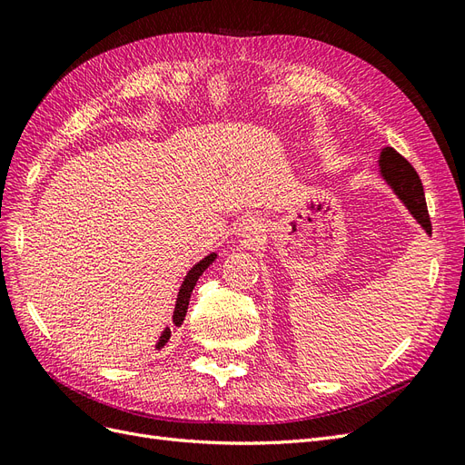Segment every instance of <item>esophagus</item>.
<instances>
[{"label": "esophagus", "mask_w": 465, "mask_h": 465, "mask_svg": "<svg viewBox=\"0 0 465 465\" xmlns=\"http://www.w3.org/2000/svg\"><path fill=\"white\" fill-rule=\"evenodd\" d=\"M241 232L244 238H254L260 232V224L256 219H244L241 224Z\"/></svg>", "instance_id": "34e87169"}]
</instances>
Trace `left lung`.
Segmentation results:
<instances>
[{
    "mask_svg": "<svg viewBox=\"0 0 465 465\" xmlns=\"http://www.w3.org/2000/svg\"><path fill=\"white\" fill-rule=\"evenodd\" d=\"M380 173H382L393 192L400 195V200L407 205V209L411 211V215L417 219L420 227L429 234H432V224L425 202V190L411 163L403 159L396 149L386 147L382 154H380Z\"/></svg>",
    "mask_w": 465,
    "mask_h": 465,
    "instance_id": "obj_1",
    "label": "left lung"
}]
</instances>
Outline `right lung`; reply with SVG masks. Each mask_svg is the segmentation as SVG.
<instances>
[{
  "label": "right lung",
  "mask_w": 465,
  "mask_h": 465,
  "mask_svg": "<svg viewBox=\"0 0 465 465\" xmlns=\"http://www.w3.org/2000/svg\"><path fill=\"white\" fill-rule=\"evenodd\" d=\"M213 260H215V254H211V256L203 258L200 263H195V265L192 267V270H190V273L186 275L184 283H182L180 292H178L176 308H174V316H173V322H174L176 328L182 326V322H184V318H186L188 302H190V297H192V291H193V287H195V281L200 279V275L207 270V265H209L211 262H213ZM168 340H171V330H164V333H163V337H161V341H159L157 349H161Z\"/></svg>",
  "instance_id": "obj_1"
}]
</instances>
